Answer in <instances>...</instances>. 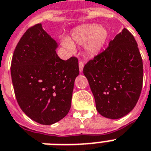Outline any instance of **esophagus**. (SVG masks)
Returning <instances> with one entry per match:
<instances>
[{
  "label": "esophagus",
  "instance_id": "obj_1",
  "mask_svg": "<svg viewBox=\"0 0 151 151\" xmlns=\"http://www.w3.org/2000/svg\"><path fill=\"white\" fill-rule=\"evenodd\" d=\"M83 66H84V63H83V61H82V60H80V61H79V70H80V72L83 71Z\"/></svg>",
  "mask_w": 151,
  "mask_h": 151
}]
</instances>
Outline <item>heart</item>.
<instances>
[{"label": "heart", "instance_id": "heart-1", "mask_svg": "<svg viewBox=\"0 0 151 151\" xmlns=\"http://www.w3.org/2000/svg\"><path fill=\"white\" fill-rule=\"evenodd\" d=\"M107 38V32L97 24H85L78 27L71 32V38L61 40L63 46L69 50H74V43L79 45L86 44V50L92 55L98 54Z\"/></svg>", "mask_w": 151, "mask_h": 151}]
</instances>
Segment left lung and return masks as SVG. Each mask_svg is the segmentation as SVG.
Returning <instances> with one entry per match:
<instances>
[{
    "label": "left lung",
    "instance_id": "8db88e82",
    "mask_svg": "<svg viewBox=\"0 0 151 151\" xmlns=\"http://www.w3.org/2000/svg\"><path fill=\"white\" fill-rule=\"evenodd\" d=\"M100 114L110 119L135 107L143 86V61L137 41L126 28L83 68Z\"/></svg>",
    "mask_w": 151,
    "mask_h": 151
}]
</instances>
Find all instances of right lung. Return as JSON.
I'll return each instance as SVG.
<instances>
[{"label":"right lung","instance_id":"right-lung-1","mask_svg":"<svg viewBox=\"0 0 151 151\" xmlns=\"http://www.w3.org/2000/svg\"><path fill=\"white\" fill-rule=\"evenodd\" d=\"M56 41L40 24L29 27L19 40L11 60V79L16 99L25 114L50 125L68 114L71 105L78 59L61 60Z\"/></svg>","mask_w":151,"mask_h":151}]
</instances>
